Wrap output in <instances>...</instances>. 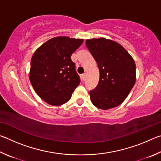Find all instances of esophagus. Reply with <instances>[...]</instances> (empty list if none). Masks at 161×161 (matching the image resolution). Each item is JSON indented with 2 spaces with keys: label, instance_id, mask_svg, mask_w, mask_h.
<instances>
[{
  "label": "esophagus",
  "instance_id": "1",
  "mask_svg": "<svg viewBox=\"0 0 161 161\" xmlns=\"http://www.w3.org/2000/svg\"><path fill=\"white\" fill-rule=\"evenodd\" d=\"M86 73H84V74L81 75V78H82V80L84 81L85 80V79H86Z\"/></svg>",
  "mask_w": 161,
  "mask_h": 161
}]
</instances>
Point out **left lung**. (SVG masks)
I'll return each instance as SVG.
<instances>
[{
	"mask_svg": "<svg viewBox=\"0 0 161 161\" xmlns=\"http://www.w3.org/2000/svg\"><path fill=\"white\" fill-rule=\"evenodd\" d=\"M86 45L96 60L99 81L89 92L95 107L107 110L121 104L134 86L136 64L130 54L116 41L103 37L86 40Z\"/></svg>",
	"mask_w": 161,
	"mask_h": 161,
	"instance_id": "left-lung-1",
	"label": "left lung"
}]
</instances>
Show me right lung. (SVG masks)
Masks as SVG:
<instances>
[{"instance_id": "right-lung-1", "label": "right lung", "mask_w": 161, "mask_h": 161, "mask_svg": "<svg viewBox=\"0 0 161 161\" xmlns=\"http://www.w3.org/2000/svg\"><path fill=\"white\" fill-rule=\"evenodd\" d=\"M83 42V39L59 36L35 50L29 78L35 92L46 103L59 106L67 102L80 84L71 55Z\"/></svg>"}]
</instances>
